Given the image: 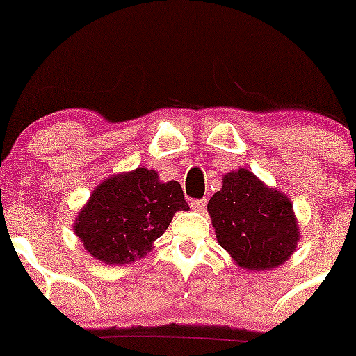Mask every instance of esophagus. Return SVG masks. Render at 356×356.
<instances>
[{"instance_id": "esophagus-1", "label": "esophagus", "mask_w": 356, "mask_h": 356, "mask_svg": "<svg viewBox=\"0 0 356 356\" xmlns=\"http://www.w3.org/2000/svg\"><path fill=\"white\" fill-rule=\"evenodd\" d=\"M189 204H191V208L195 211H203L204 207H207V201H204V200H191V201H189Z\"/></svg>"}]
</instances>
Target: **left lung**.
<instances>
[{
  "mask_svg": "<svg viewBox=\"0 0 356 356\" xmlns=\"http://www.w3.org/2000/svg\"><path fill=\"white\" fill-rule=\"evenodd\" d=\"M208 201L218 245L239 267L270 270L293 254L300 227L289 198L246 168L225 174Z\"/></svg>",
  "mask_w": 356,
  "mask_h": 356,
  "instance_id": "obj_1",
  "label": "left lung"
}]
</instances>
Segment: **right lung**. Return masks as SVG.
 Returning a JSON list of instances; mask_svg holds the SVG:
<instances>
[{
  "mask_svg": "<svg viewBox=\"0 0 356 356\" xmlns=\"http://www.w3.org/2000/svg\"><path fill=\"white\" fill-rule=\"evenodd\" d=\"M189 210L177 181L139 167L103 181L79 211L74 232L99 261L120 265L152 251L175 211Z\"/></svg>",
  "mask_w": 356,
  "mask_h": 356,
  "instance_id": "obj_1",
  "label": "right lung"
}]
</instances>
